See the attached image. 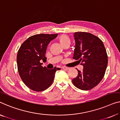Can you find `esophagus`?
<instances>
[{
  "label": "esophagus",
  "mask_w": 120,
  "mask_h": 120,
  "mask_svg": "<svg viewBox=\"0 0 120 120\" xmlns=\"http://www.w3.org/2000/svg\"><path fill=\"white\" fill-rule=\"evenodd\" d=\"M62 68L63 69H65V70H68L69 69V68L68 67H65V66H64V67H62Z\"/></svg>",
  "instance_id": "obj_1"
}]
</instances>
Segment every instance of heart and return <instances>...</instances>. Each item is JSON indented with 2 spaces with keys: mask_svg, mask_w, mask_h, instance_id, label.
<instances>
[{
  "mask_svg": "<svg viewBox=\"0 0 120 120\" xmlns=\"http://www.w3.org/2000/svg\"><path fill=\"white\" fill-rule=\"evenodd\" d=\"M59 40L60 44H61L62 45L66 44V43H70V39H69V37L65 34L61 35L59 38Z\"/></svg>",
  "mask_w": 120,
  "mask_h": 120,
  "instance_id": "heart-1",
  "label": "heart"
}]
</instances>
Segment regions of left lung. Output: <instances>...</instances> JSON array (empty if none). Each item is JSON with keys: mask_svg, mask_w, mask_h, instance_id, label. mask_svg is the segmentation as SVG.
<instances>
[{"mask_svg": "<svg viewBox=\"0 0 120 120\" xmlns=\"http://www.w3.org/2000/svg\"><path fill=\"white\" fill-rule=\"evenodd\" d=\"M75 42L73 59L81 62L83 70H78L77 76L72 80L79 89L93 88L102 79L108 64V56L103 42L98 37L87 32L74 33Z\"/></svg>", "mask_w": 120, "mask_h": 120, "instance_id": "obj_1", "label": "left lung"}]
</instances>
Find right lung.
Masks as SVG:
<instances>
[{"label": "right lung", "instance_id": "1", "mask_svg": "<svg viewBox=\"0 0 120 120\" xmlns=\"http://www.w3.org/2000/svg\"><path fill=\"white\" fill-rule=\"evenodd\" d=\"M58 34H39L26 40L18 52L17 62L19 74L28 88L41 92L52 84L55 72L60 68L49 69L43 67L40 61H46L45 53L48 45Z\"/></svg>", "mask_w": 120, "mask_h": 120}]
</instances>
